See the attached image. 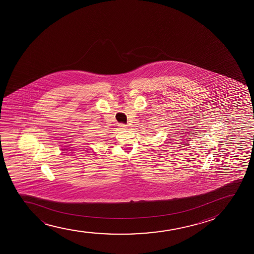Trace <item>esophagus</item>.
I'll return each mask as SVG.
<instances>
[{
	"label": "esophagus",
	"mask_w": 254,
	"mask_h": 254,
	"mask_svg": "<svg viewBox=\"0 0 254 254\" xmlns=\"http://www.w3.org/2000/svg\"><path fill=\"white\" fill-rule=\"evenodd\" d=\"M120 128H122V129H126V125H124V124H121L120 126Z\"/></svg>",
	"instance_id": "obj_1"
}]
</instances>
